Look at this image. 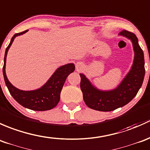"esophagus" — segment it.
<instances>
[{
	"mask_svg": "<svg viewBox=\"0 0 150 150\" xmlns=\"http://www.w3.org/2000/svg\"><path fill=\"white\" fill-rule=\"evenodd\" d=\"M81 64H76V69H77V70H79V69H81Z\"/></svg>",
	"mask_w": 150,
	"mask_h": 150,
	"instance_id": "obj_1",
	"label": "esophagus"
}]
</instances>
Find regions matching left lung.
Masks as SVG:
<instances>
[{
	"instance_id": "8db88e82",
	"label": "left lung",
	"mask_w": 150,
	"mask_h": 150,
	"mask_svg": "<svg viewBox=\"0 0 150 150\" xmlns=\"http://www.w3.org/2000/svg\"><path fill=\"white\" fill-rule=\"evenodd\" d=\"M120 35L132 42L134 59L132 69L115 89L103 91L97 89L83 74H80V87L86 105L99 111H112L132 101L137 95L144 81L145 69L144 52L138 43V38L132 32L123 30Z\"/></svg>"
}]
</instances>
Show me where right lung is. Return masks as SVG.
I'll use <instances>...</instances> for the list:
<instances>
[{
	"label": "right lung",
	"instance_id": "1",
	"mask_svg": "<svg viewBox=\"0 0 150 150\" xmlns=\"http://www.w3.org/2000/svg\"><path fill=\"white\" fill-rule=\"evenodd\" d=\"M27 30L15 34L11 40L8 46L6 47L4 56V64L3 67L4 80L9 92L13 99L23 107L37 111H44L52 109L58 105L60 95L65 81L71 73L74 72L75 66L69 64L61 66L54 72L48 81L40 89L31 91L20 90L11 84L6 74V62L7 52L16 37L26 33Z\"/></svg>",
	"mask_w": 150,
	"mask_h": 150
}]
</instances>
